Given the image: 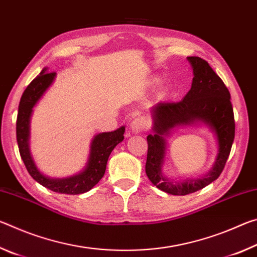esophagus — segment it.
Masks as SVG:
<instances>
[{"instance_id": "1", "label": "esophagus", "mask_w": 257, "mask_h": 257, "mask_svg": "<svg viewBox=\"0 0 257 257\" xmlns=\"http://www.w3.org/2000/svg\"><path fill=\"white\" fill-rule=\"evenodd\" d=\"M129 129L133 134H139L146 129V121L143 118H136L129 124Z\"/></svg>"}]
</instances>
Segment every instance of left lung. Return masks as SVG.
Returning <instances> with one entry per match:
<instances>
[{
	"label": "left lung",
	"instance_id": "8db88e82",
	"mask_svg": "<svg viewBox=\"0 0 257 257\" xmlns=\"http://www.w3.org/2000/svg\"><path fill=\"white\" fill-rule=\"evenodd\" d=\"M187 60L194 72L191 88L180 102H161L153 107V134L147 136L149 151L145 165L152 184L165 193L178 196L195 193L220 177L234 138L233 108L224 82L205 60L198 56H188ZM198 122L206 124L216 134L218 155L213 168L207 175L196 180H169L162 172L166 149L165 137L173 127Z\"/></svg>",
	"mask_w": 257,
	"mask_h": 257
}]
</instances>
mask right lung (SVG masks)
I'll use <instances>...</instances> for the list:
<instances>
[{
	"label": "right lung",
	"instance_id": "right-lung-1",
	"mask_svg": "<svg viewBox=\"0 0 257 257\" xmlns=\"http://www.w3.org/2000/svg\"><path fill=\"white\" fill-rule=\"evenodd\" d=\"M44 68L35 79L30 82L21 96L18 116H17V142L20 156L26 165V169L33 179L38 184L46 187L47 189L60 194L78 195L86 193L93 188L102 179L105 173L106 163L111 152L114 147L123 141L124 127H120L114 132L102 133L93 138L90 144L89 158L86 168L81 172L68 178H50L38 170L36 163L30 153L29 136H30V116L33 107L40 101L43 94L52 85L56 76L55 72H46Z\"/></svg>",
	"mask_w": 257,
	"mask_h": 257
}]
</instances>
